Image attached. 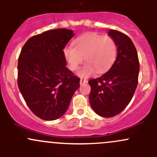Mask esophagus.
I'll return each instance as SVG.
<instances>
[{
  "mask_svg": "<svg viewBox=\"0 0 157 157\" xmlns=\"http://www.w3.org/2000/svg\"><path fill=\"white\" fill-rule=\"evenodd\" d=\"M86 82H87V80H86V79H84V78H80V85L83 84V83H86Z\"/></svg>",
  "mask_w": 157,
  "mask_h": 157,
  "instance_id": "34e87169",
  "label": "esophagus"
}]
</instances>
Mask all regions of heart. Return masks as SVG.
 <instances>
[{
  "instance_id": "b5f03b06",
  "label": "heart",
  "mask_w": 157,
  "mask_h": 157,
  "mask_svg": "<svg viewBox=\"0 0 157 157\" xmlns=\"http://www.w3.org/2000/svg\"><path fill=\"white\" fill-rule=\"evenodd\" d=\"M64 56L71 71L78 69L83 61L86 64L79 71L81 77H89L97 71L101 74L112 66L117 57V45L113 38L97 33H86L75 39L74 47L64 49Z\"/></svg>"
}]
</instances>
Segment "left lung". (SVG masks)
I'll list each match as a JSON object with an SVG mask.
<instances>
[{"mask_svg": "<svg viewBox=\"0 0 157 157\" xmlns=\"http://www.w3.org/2000/svg\"><path fill=\"white\" fill-rule=\"evenodd\" d=\"M109 35L116 43V60L108 72L88 81L90 105L96 114L105 118L115 116L127 107L137 88L140 70L131 39L118 30L110 29Z\"/></svg>", "mask_w": 157, "mask_h": 157, "instance_id": "left-lung-1", "label": "left lung"}]
</instances>
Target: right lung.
Listing matches in <instances>:
<instances>
[{"label":"right lung","mask_w":157,"mask_h":157,"mask_svg":"<svg viewBox=\"0 0 157 157\" xmlns=\"http://www.w3.org/2000/svg\"><path fill=\"white\" fill-rule=\"evenodd\" d=\"M72 30H48L29 38L18 58V87L30 110L45 121L62 116L80 86V78L66 67L64 49Z\"/></svg>","instance_id":"obj_1"}]
</instances>
